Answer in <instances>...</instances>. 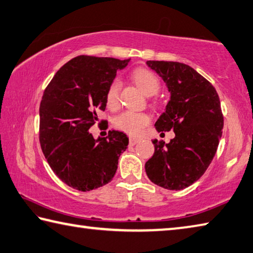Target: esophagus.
<instances>
[{"label":"esophagus","instance_id":"esophagus-1","mask_svg":"<svg viewBox=\"0 0 253 253\" xmlns=\"http://www.w3.org/2000/svg\"><path fill=\"white\" fill-rule=\"evenodd\" d=\"M141 139L138 138V137H134V136H129V144L130 145H136L138 144Z\"/></svg>","mask_w":253,"mask_h":253}]
</instances>
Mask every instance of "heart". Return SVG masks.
Wrapping results in <instances>:
<instances>
[{"label": "heart", "instance_id": "heart-1", "mask_svg": "<svg viewBox=\"0 0 253 253\" xmlns=\"http://www.w3.org/2000/svg\"><path fill=\"white\" fill-rule=\"evenodd\" d=\"M131 77L145 95L154 96L158 93L160 82L153 72L147 68H136L132 72ZM121 89L122 84L119 81H114L108 86L106 91V105L112 111H116L121 106ZM149 122L150 117L146 113L127 111L115 118L114 125L119 130L137 136L141 134Z\"/></svg>", "mask_w": 253, "mask_h": 253}]
</instances>
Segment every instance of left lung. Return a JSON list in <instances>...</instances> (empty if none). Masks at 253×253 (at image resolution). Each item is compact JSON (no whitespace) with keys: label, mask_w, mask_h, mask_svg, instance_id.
<instances>
[{"label":"left lung","mask_w":253,"mask_h":253,"mask_svg":"<svg viewBox=\"0 0 253 253\" xmlns=\"http://www.w3.org/2000/svg\"><path fill=\"white\" fill-rule=\"evenodd\" d=\"M166 83L170 100L155 127L173 130L168 144L153 140L155 153L145 165L155 185L181 190L203 176L212 162L222 135L223 115L217 90L194 68L178 62L147 61Z\"/></svg>","instance_id":"obj_1"}]
</instances>
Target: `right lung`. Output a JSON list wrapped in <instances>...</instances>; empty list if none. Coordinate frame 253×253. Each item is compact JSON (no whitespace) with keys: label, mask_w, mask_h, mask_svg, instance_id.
I'll use <instances>...</instances> for the list:
<instances>
[{"label":"right lung","mask_w":253,"mask_h":253,"mask_svg":"<svg viewBox=\"0 0 253 253\" xmlns=\"http://www.w3.org/2000/svg\"><path fill=\"white\" fill-rule=\"evenodd\" d=\"M129 61L81 55L59 68L44 90L41 148L54 173L76 190L89 191L111 181L127 148L123 131L109 130L95 139L89 129L98 121V109L106 108L108 86Z\"/></svg>","instance_id":"add662e5"}]
</instances>
